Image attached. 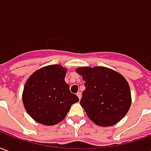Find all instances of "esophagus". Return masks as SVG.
Here are the masks:
<instances>
[{"label":"esophagus","instance_id":"esophagus-1","mask_svg":"<svg viewBox=\"0 0 151 151\" xmlns=\"http://www.w3.org/2000/svg\"><path fill=\"white\" fill-rule=\"evenodd\" d=\"M77 96L78 97L79 99H81V98H82V95H81V92H78V93H77Z\"/></svg>","mask_w":151,"mask_h":151}]
</instances>
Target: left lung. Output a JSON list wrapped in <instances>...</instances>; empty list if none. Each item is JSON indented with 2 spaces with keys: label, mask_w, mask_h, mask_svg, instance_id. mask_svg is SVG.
<instances>
[{
  "label": "left lung",
  "mask_w": 151,
  "mask_h": 151,
  "mask_svg": "<svg viewBox=\"0 0 151 151\" xmlns=\"http://www.w3.org/2000/svg\"><path fill=\"white\" fill-rule=\"evenodd\" d=\"M76 72L85 81L80 104L99 126H112L123 119L131 106V92L126 79L113 69L80 67Z\"/></svg>",
  "instance_id": "8db88e82"
}]
</instances>
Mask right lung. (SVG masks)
<instances>
[{"label": "right lung", "instance_id": "right-lung-1", "mask_svg": "<svg viewBox=\"0 0 151 151\" xmlns=\"http://www.w3.org/2000/svg\"><path fill=\"white\" fill-rule=\"evenodd\" d=\"M67 69L60 65L44 66L34 72L26 82L23 92V105L38 123L54 125L65 119L78 97L69 91L65 81Z\"/></svg>", "mask_w": 151, "mask_h": 151}]
</instances>
